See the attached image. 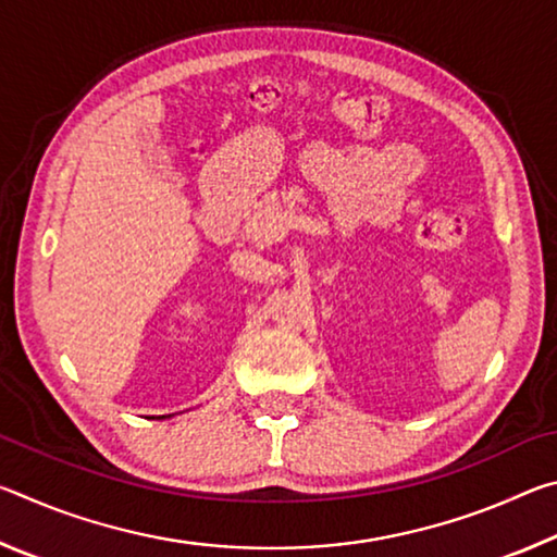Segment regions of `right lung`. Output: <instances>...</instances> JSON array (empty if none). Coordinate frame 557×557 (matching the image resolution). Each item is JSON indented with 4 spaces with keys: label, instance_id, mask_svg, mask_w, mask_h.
Here are the masks:
<instances>
[{
    "label": "right lung",
    "instance_id": "1",
    "mask_svg": "<svg viewBox=\"0 0 557 557\" xmlns=\"http://www.w3.org/2000/svg\"><path fill=\"white\" fill-rule=\"evenodd\" d=\"M162 418H164V414H162Z\"/></svg>",
    "mask_w": 557,
    "mask_h": 557
}]
</instances>
